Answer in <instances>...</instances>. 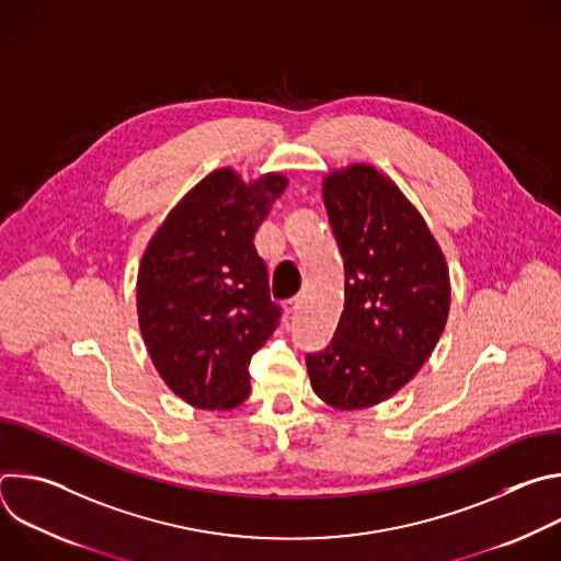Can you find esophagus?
I'll return each instance as SVG.
<instances>
[{
    "label": "esophagus",
    "instance_id": "1",
    "mask_svg": "<svg viewBox=\"0 0 561 561\" xmlns=\"http://www.w3.org/2000/svg\"><path fill=\"white\" fill-rule=\"evenodd\" d=\"M299 304H301V299L299 297H295V299H288V301H284V314L286 317H293L295 312H297V308H299Z\"/></svg>",
    "mask_w": 561,
    "mask_h": 561
}]
</instances>
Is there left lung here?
I'll return each instance as SVG.
<instances>
[{"mask_svg":"<svg viewBox=\"0 0 561 561\" xmlns=\"http://www.w3.org/2000/svg\"><path fill=\"white\" fill-rule=\"evenodd\" d=\"M322 193L346 299L331 346L306 355V368L322 402L362 411L404 388L431 357L450 310V275L422 213L375 167L335 169Z\"/></svg>","mask_w":561,"mask_h":561,"instance_id":"obj_1","label":"left lung"}]
</instances>
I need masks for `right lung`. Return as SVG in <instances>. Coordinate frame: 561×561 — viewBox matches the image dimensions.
Instances as JSON below:
<instances>
[{
  "label": "right lung",
  "instance_id": "obj_1",
  "mask_svg": "<svg viewBox=\"0 0 561 561\" xmlns=\"http://www.w3.org/2000/svg\"><path fill=\"white\" fill-rule=\"evenodd\" d=\"M284 173L244 182L224 167L197 182L150 237L137 319L154 370L186 404L230 411L251 392L249 362L277 329L255 232Z\"/></svg>",
  "mask_w": 561,
  "mask_h": 561
}]
</instances>
